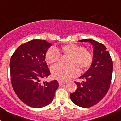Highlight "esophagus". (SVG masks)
I'll list each match as a JSON object with an SVG mask.
<instances>
[{"mask_svg": "<svg viewBox=\"0 0 121 121\" xmlns=\"http://www.w3.org/2000/svg\"><path fill=\"white\" fill-rule=\"evenodd\" d=\"M58 83H59L60 86H62V85H64V84H65V82H62V81H59V82H58Z\"/></svg>", "mask_w": 121, "mask_h": 121, "instance_id": "1", "label": "esophagus"}]
</instances>
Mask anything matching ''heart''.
Returning <instances> with one entry per match:
<instances>
[{"label":"heart","instance_id":"1","mask_svg":"<svg viewBox=\"0 0 121 121\" xmlns=\"http://www.w3.org/2000/svg\"><path fill=\"white\" fill-rule=\"evenodd\" d=\"M64 54L69 56L68 64H58L51 68V72L55 79L61 81H66L79 74L80 69H86L91 65L93 60L92 53L83 46L75 44H67L61 47ZM60 53L56 48H50L46 54L47 63L53 64L57 63L60 58Z\"/></svg>","mask_w":121,"mask_h":121}]
</instances>
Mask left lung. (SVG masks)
Wrapping results in <instances>:
<instances>
[{"instance_id":"1","label":"left lung","mask_w":121,"mask_h":121,"mask_svg":"<svg viewBox=\"0 0 121 121\" xmlns=\"http://www.w3.org/2000/svg\"><path fill=\"white\" fill-rule=\"evenodd\" d=\"M78 41L92 45L93 60L88 70L79 77L83 80L82 82H75L77 88L70 94V98L77 105L89 108L97 104L107 94L111 82L113 63L104 45L91 39Z\"/></svg>"}]
</instances>
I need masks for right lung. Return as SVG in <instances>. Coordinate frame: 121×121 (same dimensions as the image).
I'll list each match as a JSON object with an SVG mask.
<instances>
[{
    "label": "right lung",
    "mask_w": 121,
    "mask_h": 121,
    "mask_svg": "<svg viewBox=\"0 0 121 121\" xmlns=\"http://www.w3.org/2000/svg\"><path fill=\"white\" fill-rule=\"evenodd\" d=\"M46 40H31L19 46L10 61L12 87L22 102L33 108H42L53 101L58 87L57 80L41 82L50 74L45 61L52 46Z\"/></svg>",
    "instance_id": "1"
}]
</instances>
